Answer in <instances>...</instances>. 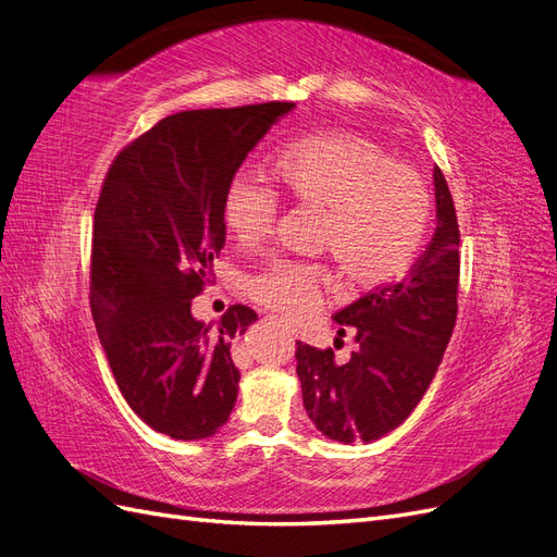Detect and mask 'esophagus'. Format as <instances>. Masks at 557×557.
I'll return each mask as SVG.
<instances>
[{"label":"esophagus","instance_id":"1","mask_svg":"<svg viewBox=\"0 0 557 557\" xmlns=\"http://www.w3.org/2000/svg\"><path fill=\"white\" fill-rule=\"evenodd\" d=\"M285 332H288V334H293V336H295V327H290V325H285Z\"/></svg>","mask_w":557,"mask_h":557}]
</instances>
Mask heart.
Here are the masks:
<instances>
[{
    "label": "heart",
    "instance_id": "heart-1",
    "mask_svg": "<svg viewBox=\"0 0 557 557\" xmlns=\"http://www.w3.org/2000/svg\"><path fill=\"white\" fill-rule=\"evenodd\" d=\"M274 178L299 205L325 211L320 244L358 288L401 276L423 246L430 223L428 185L369 139L325 132L283 148ZM227 230L239 244L264 242L278 213L276 193L242 174L223 199ZM250 295L288 315H305L330 285L320 264L274 262L250 278Z\"/></svg>",
    "mask_w": 557,
    "mask_h": 557
}]
</instances>
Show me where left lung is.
<instances>
[{
    "label": "left lung",
    "instance_id": "obj_1",
    "mask_svg": "<svg viewBox=\"0 0 557 557\" xmlns=\"http://www.w3.org/2000/svg\"><path fill=\"white\" fill-rule=\"evenodd\" d=\"M436 230L409 274L334 315L356 334L348 362L297 344L301 399L313 425L342 444L376 442L407 420L442 364L458 315L460 230L448 183L434 166Z\"/></svg>",
    "mask_w": 557,
    "mask_h": 557
}]
</instances>
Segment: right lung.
Masks as SVG:
<instances>
[{
  "mask_svg": "<svg viewBox=\"0 0 557 557\" xmlns=\"http://www.w3.org/2000/svg\"><path fill=\"white\" fill-rule=\"evenodd\" d=\"M293 102L166 115L121 150L95 209L90 307L117 387L148 428L197 442L239 393L230 346L258 313L234 305L215 327L193 315L225 246L227 185Z\"/></svg>",
  "mask_w": 557,
  "mask_h": 557,
  "instance_id": "right-lung-1",
  "label": "right lung"
}]
</instances>
